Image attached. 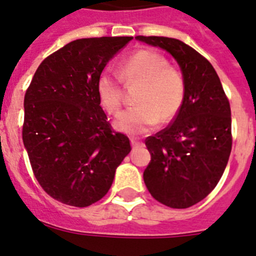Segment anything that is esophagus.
Masks as SVG:
<instances>
[{
    "mask_svg": "<svg viewBox=\"0 0 256 256\" xmlns=\"http://www.w3.org/2000/svg\"><path fill=\"white\" fill-rule=\"evenodd\" d=\"M132 148H142V146H144V144H142V142H140V141H137V140H133L132 138Z\"/></svg>",
    "mask_w": 256,
    "mask_h": 256,
    "instance_id": "1",
    "label": "esophagus"
}]
</instances>
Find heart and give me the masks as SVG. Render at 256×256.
<instances>
[{
    "mask_svg": "<svg viewBox=\"0 0 256 256\" xmlns=\"http://www.w3.org/2000/svg\"><path fill=\"white\" fill-rule=\"evenodd\" d=\"M119 76L110 73L98 76L96 91L101 108L115 115L123 106L122 82L140 84L137 105L115 119L116 130L130 134H144L159 122L169 123L180 114L186 97V79L177 68L170 66L165 56L152 50H140L119 65Z\"/></svg>",
    "mask_w": 256,
    "mask_h": 256,
    "instance_id": "heart-1",
    "label": "heart"
}]
</instances>
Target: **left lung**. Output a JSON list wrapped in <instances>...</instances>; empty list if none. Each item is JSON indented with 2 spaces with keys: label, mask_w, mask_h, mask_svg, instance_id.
I'll return each mask as SVG.
<instances>
[{
  "label": "left lung",
  "mask_w": 256,
  "mask_h": 256,
  "mask_svg": "<svg viewBox=\"0 0 256 256\" xmlns=\"http://www.w3.org/2000/svg\"><path fill=\"white\" fill-rule=\"evenodd\" d=\"M136 38L166 50L186 79L180 114L144 141L151 160L144 172V184L155 200L186 209L209 195L227 166L232 148L230 101L216 69L196 50L176 38Z\"/></svg>",
  "instance_id": "8db88e82"
}]
</instances>
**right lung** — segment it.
I'll return each mask as SVG.
<instances>
[{"instance_id":"right-lung-1","label":"right lung","mask_w":256,"mask_h":256,"mask_svg":"<svg viewBox=\"0 0 256 256\" xmlns=\"http://www.w3.org/2000/svg\"><path fill=\"white\" fill-rule=\"evenodd\" d=\"M133 37L82 38L47 56L24 97L22 142L47 195L70 206L101 200L130 148L100 105L97 78Z\"/></svg>"}]
</instances>
